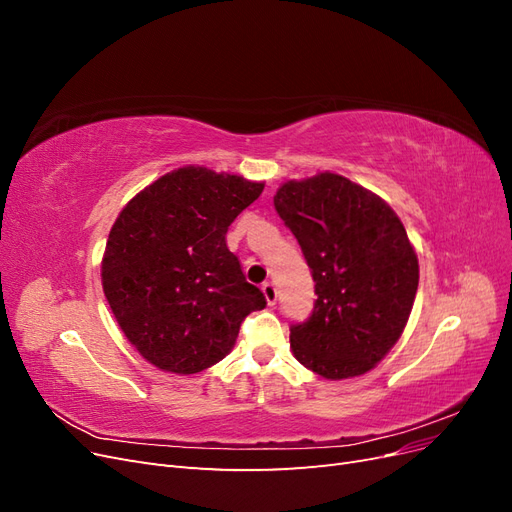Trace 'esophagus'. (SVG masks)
Instances as JSON below:
<instances>
[{
  "label": "esophagus",
  "instance_id": "1",
  "mask_svg": "<svg viewBox=\"0 0 512 512\" xmlns=\"http://www.w3.org/2000/svg\"><path fill=\"white\" fill-rule=\"evenodd\" d=\"M262 294H265V299H267L269 305H275V301H277V290H275V286H273L271 282L262 284Z\"/></svg>",
  "mask_w": 512,
  "mask_h": 512
}]
</instances>
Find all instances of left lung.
Returning a JSON list of instances; mask_svg holds the SVG:
<instances>
[{
    "instance_id": "1",
    "label": "left lung",
    "mask_w": 512,
    "mask_h": 512,
    "mask_svg": "<svg viewBox=\"0 0 512 512\" xmlns=\"http://www.w3.org/2000/svg\"><path fill=\"white\" fill-rule=\"evenodd\" d=\"M275 211L297 237L318 299L290 327L297 361L327 380L367 374L406 329L418 258L397 213L363 185L335 173L286 181Z\"/></svg>"
}]
</instances>
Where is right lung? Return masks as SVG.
<instances>
[{
  "mask_svg": "<svg viewBox=\"0 0 512 512\" xmlns=\"http://www.w3.org/2000/svg\"><path fill=\"white\" fill-rule=\"evenodd\" d=\"M265 183L183 166L138 192L111 228L102 288L143 359L170 374H196L237 342L247 314L267 305L245 282L226 232Z\"/></svg>",
  "mask_w": 512,
  "mask_h": 512,
  "instance_id": "obj_1",
  "label": "right lung"
}]
</instances>
